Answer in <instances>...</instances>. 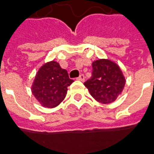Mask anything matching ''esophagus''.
Returning a JSON list of instances; mask_svg holds the SVG:
<instances>
[{
    "label": "esophagus",
    "instance_id": "obj_1",
    "mask_svg": "<svg viewBox=\"0 0 154 154\" xmlns=\"http://www.w3.org/2000/svg\"><path fill=\"white\" fill-rule=\"evenodd\" d=\"M77 80L82 81V82H84V80H85L84 75H83V74H81L80 76H79V77H77Z\"/></svg>",
    "mask_w": 154,
    "mask_h": 154
}]
</instances>
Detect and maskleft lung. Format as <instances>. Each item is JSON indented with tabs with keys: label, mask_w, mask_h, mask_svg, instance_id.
Segmentation results:
<instances>
[{
	"label": "left lung",
	"mask_w": 154,
	"mask_h": 154,
	"mask_svg": "<svg viewBox=\"0 0 154 154\" xmlns=\"http://www.w3.org/2000/svg\"><path fill=\"white\" fill-rule=\"evenodd\" d=\"M125 77L116 62L98 59L92 62L91 78L84 83L92 97L101 103H112L122 94Z\"/></svg>",
	"instance_id": "8db88e82"
}]
</instances>
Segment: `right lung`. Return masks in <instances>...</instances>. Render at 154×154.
<instances>
[{"mask_svg": "<svg viewBox=\"0 0 154 154\" xmlns=\"http://www.w3.org/2000/svg\"><path fill=\"white\" fill-rule=\"evenodd\" d=\"M73 82L58 62L51 61L41 66L36 72L32 92L42 107L53 108L64 100L67 87Z\"/></svg>", "mask_w": 154, "mask_h": 154, "instance_id": "add662e5", "label": "right lung"}]
</instances>
